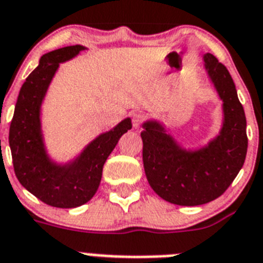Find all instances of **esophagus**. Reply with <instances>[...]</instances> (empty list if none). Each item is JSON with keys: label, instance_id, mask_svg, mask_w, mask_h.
Wrapping results in <instances>:
<instances>
[{"label": "esophagus", "instance_id": "1", "mask_svg": "<svg viewBox=\"0 0 263 263\" xmlns=\"http://www.w3.org/2000/svg\"><path fill=\"white\" fill-rule=\"evenodd\" d=\"M144 121V115L140 114V112H135V114L132 115V124L134 127L138 128L142 125V123Z\"/></svg>", "mask_w": 263, "mask_h": 263}]
</instances>
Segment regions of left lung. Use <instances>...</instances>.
<instances>
[{"mask_svg":"<svg viewBox=\"0 0 263 263\" xmlns=\"http://www.w3.org/2000/svg\"><path fill=\"white\" fill-rule=\"evenodd\" d=\"M204 65L223 100L224 121L217 139L199 151H184L156 121L143 124V164L147 180L160 198L179 206H199L229 189L246 159V116L235 84L211 53Z\"/></svg>","mask_w":263,"mask_h":263,"instance_id":"8db88e82","label":"left lung"}]
</instances>
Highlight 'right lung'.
I'll return each mask as SVG.
<instances>
[{"mask_svg": "<svg viewBox=\"0 0 263 263\" xmlns=\"http://www.w3.org/2000/svg\"><path fill=\"white\" fill-rule=\"evenodd\" d=\"M83 49L85 48L81 45L65 46L40 59L39 67L20 89L9 129V145L18 182L40 200L59 209H73L90 200L100 184L105 160L121 135L132 128L131 119H125L95 139L70 164L57 165L49 160L40 128V107L59 63L69 60Z\"/></svg>", "mask_w": 263, "mask_h": 263, "instance_id": "add662e5", "label": "right lung"}]
</instances>
